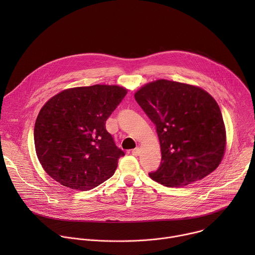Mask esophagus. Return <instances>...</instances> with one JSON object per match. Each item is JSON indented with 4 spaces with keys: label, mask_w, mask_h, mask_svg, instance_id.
I'll return each instance as SVG.
<instances>
[{
    "label": "esophagus",
    "mask_w": 255,
    "mask_h": 255,
    "mask_svg": "<svg viewBox=\"0 0 255 255\" xmlns=\"http://www.w3.org/2000/svg\"><path fill=\"white\" fill-rule=\"evenodd\" d=\"M132 154L134 155V156H138L139 154H140V149L138 148V147H136V148H134L133 150H132Z\"/></svg>",
    "instance_id": "34e87169"
}]
</instances>
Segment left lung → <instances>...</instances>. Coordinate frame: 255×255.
I'll list each match as a JSON object with an SVG mask.
<instances>
[{"label":"left lung","instance_id":"8db88e82","mask_svg":"<svg viewBox=\"0 0 255 255\" xmlns=\"http://www.w3.org/2000/svg\"><path fill=\"white\" fill-rule=\"evenodd\" d=\"M136 102L156 127L161 162L149 176L166 187L190 185L214 171L226 147L220 108L199 87L158 80L142 87Z\"/></svg>","mask_w":255,"mask_h":255}]
</instances>
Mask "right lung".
<instances>
[{"mask_svg":"<svg viewBox=\"0 0 255 255\" xmlns=\"http://www.w3.org/2000/svg\"><path fill=\"white\" fill-rule=\"evenodd\" d=\"M126 94L118 86L72 88L42 107L34 127L35 150L54 180L89 191L114 174L125 153L106 130V121Z\"/></svg>","mask_w":255,"mask_h":255,"instance_id":"add662e5","label":"right lung"}]
</instances>
